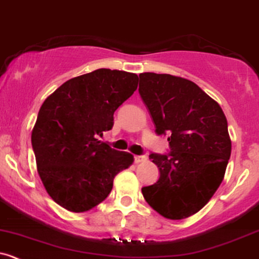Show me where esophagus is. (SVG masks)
Masks as SVG:
<instances>
[{
  "mask_svg": "<svg viewBox=\"0 0 259 259\" xmlns=\"http://www.w3.org/2000/svg\"><path fill=\"white\" fill-rule=\"evenodd\" d=\"M145 160H146L145 156H139V155H135V156H134L135 164H139V162H143V161H145Z\"/></svg>",
  "mask_w": 259,
  "mask_h": 259,
  "instance_id": "esophagus-1",
  "label": "esophagus"
}]
</instances>
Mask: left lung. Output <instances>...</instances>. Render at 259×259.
<instances>
[{"label": "left lung", "mask_w": 259, "mask_h": 259, "mask_svg": "<svg viewBox=\"0 0 259 259\" xmlns=\"http://www.w3.org/2000/svg\"><path fill=\"white\" fill-rule=\"evenodd\" d=\"M139 77V93L156 133L170 135L171 148L168 155L150 154L160 178L141 192L165 219H187L211 200L225 178L232 149L227 119L194 81L149 72Z\"/></svg>", "instance_id": "obj_1"}]
</instances>
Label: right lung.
Returning a JSON list of instances; mask_svg holds the SVG:
<instances>
[{
    "instance_id": "add662e5",
    "label": "right lung",
    "mask_w": 259,
    "mask_h": 259,
    "mask_svg": "<svg viewBox=\"0 0 259 259\" xmlns=\"http://www.w3.org/2000/svg\"><path fill=\"white\" fill-rule=\"evenodd\" d=\"M138 81L135 73L102 68L67 80L43 102L32 146L46 191L63 208L78 213L99 205L114 178L134 162L130 152L111 149L100 138Z\"/></svg>"
}]
</instances>
